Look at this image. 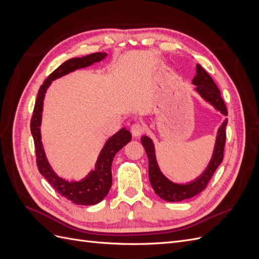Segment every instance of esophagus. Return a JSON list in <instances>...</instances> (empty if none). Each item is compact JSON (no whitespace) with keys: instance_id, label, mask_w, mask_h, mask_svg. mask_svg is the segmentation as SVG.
<instances>
[{"instance_id":"esophagus-1","label":"esophagus","mask_w":259,"mask_h":259,"mask_svg":"<svg viewBox=\"0 0 259 259\" xmlns=\"http://www.w3.org/2000/svg\"><path fill=\"white\" fill-rule=\"evenodd\" d=\"M131 131H132V134L134 135V136H140V135H143L144 133H145L146 127L144 126L143 124H140V123H135V124H133V125H132Z\"/></svg>"}]
</instances>
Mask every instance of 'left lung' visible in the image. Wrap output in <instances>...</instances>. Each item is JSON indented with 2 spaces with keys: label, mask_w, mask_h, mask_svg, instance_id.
Segmentation results:
<instances>
[{
  "label": "left lung",
  "mask_w": 259,
  "mask_h": 259,
  "mask_svg": "<svg viewBox=\"0 0 259 259\" xmlns=\"http://www.w3.org/2000/svg\"><path fill=\"white\" fill-rule=\"evenodd\" d=\"M192 83L197 85V91L203 98L207 100L214 107H216L223 114H228L225 101L221 96V91L218 90L216 83L211 79L210 75L199 64L197 65V74L193 77ZM227 122H228V120H225L222 127L218 131L214 154L210 160L208 167L201 175V177H199L195 182L188 185H176L170 183L161 173L158 163H156L155 160L154 147L151 139L146 136L142 138V144L145 147L149 160V180H150V184L154 192L161 199L168 202H179L186 199H190L205 189L211 176H213L216 168L219 166V164L222 163L224 159Z\"/></svg>",
  "instance_id": "1"
}]
</instances>
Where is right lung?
<instances>
[{
  "instance_id": "right-lung-1",
  "label": "right lung",
  "mask_w": 259,
  "mask_h": 259,
  "mask_svg": "<svg viewBox=\"0 0 259 259\" xmlns=\"http://www.w3.org/2000/svg\"><path fill=\"white\" fill-rule=\"evenodd\" d=\"M106 56V53H94L82 58H72L65 61L64 64L53 71L41 85L35 100L33 114L31 117L30 127L31 134H32L34 140L36 165L38 170L61 197L70 200L77 205H94L104 200L112 185L111 165L114 155L125 145L131 142L132 134L125 128L117 132L106 143L96 163L95 170H93L82 182L69 183L65 179L59 178L54 173L48 160H46L43 150L40 133L43 99L46 90L51 85L52 81L68 74L69 72H72L74 70L89 67L93 65L94 62L103 60Z\"/></svg>"
}]
</instances>
